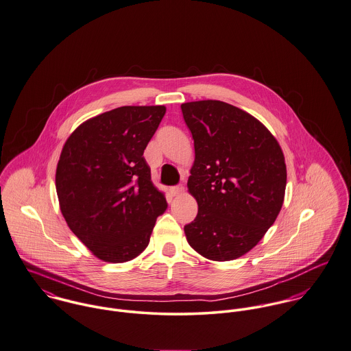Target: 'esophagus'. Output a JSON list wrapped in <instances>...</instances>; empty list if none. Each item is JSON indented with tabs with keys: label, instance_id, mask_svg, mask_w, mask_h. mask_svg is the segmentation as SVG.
Segmentation results:
<instances>
[{
	"label": "esophagus",
	"instance_id": "esophagus-1",
	"mask_svg": "<svg viewBox=\"0 0 351 351\" xmlns=\"http://www.w3.org/2000/svg\"><path fill=\"white\" fill-rule=\"evenodd\" d=\"M169 191H171V194L173 195V196H176V195L182 194L184 191V187L182 184L173 186V187L169 189Z\"/></svg>",
	"mask_w": 351,
	"mask_h": 351
}]
</instances>
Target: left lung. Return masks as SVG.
Wrapping results in <instances>:
<instances>
[{
    "label": "left lung",
    "mask_w": 351,
    "mask_h": 351,
    "mask_svg": "<svg viewBox=\"0 0 351 351\" xmlns=\"http://www.w3.org/2000/svg\"><path fill=\"white\" fill-rule=\"evenodd\" d=\"M194 140L189 191L197 215L184 226L189 243L206 258L230 261L253 249L281 210L287 168L271 132L222 101L182 105Z\"/></svg>",
    "instance_id": "left-lung-1"
}]
</instances>
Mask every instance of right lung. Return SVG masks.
Listing matches in <instances>:
<instances>
[{
  "mask_svg": "<svg viewBox=\"0 0 351 351\" xmlns=\"http://www.w3.org/2000/svg\"><path fill=\"white\" fill-rule=\"evenodd\" d=\"M164 114V106L117 108L83 122L63 147L56 168L62 214L104 261L138 256L168 207L143 157Z\"/></svg>",
  "mask_w": 351,
  "mask_h": 351,
  "instance_id": "obj_1",
  "label": "right lung"
}]
</instances>
